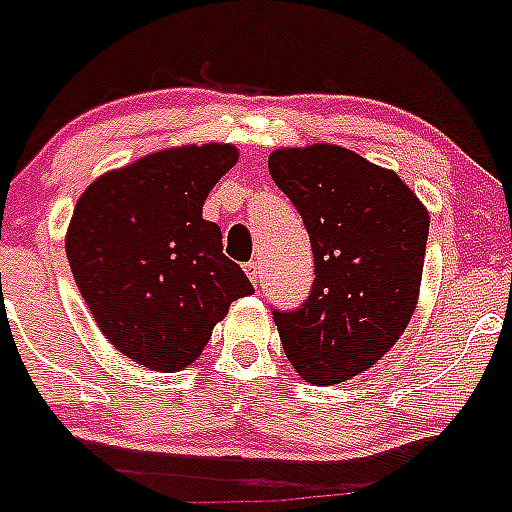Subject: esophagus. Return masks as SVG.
<instances>
[{"mask_svg": "<svg viewBox=\"0 0 512 512\" xmlns=\"http://www.w3.org/2000/svg\"><path fill=\"white\" fill-rule=\"evenodd\" d=\"M246 274H248V279H251L253 284H259L261 282V266H259V261H248V264H246Z\"/></svg>", "mask_w": 512, "mask_h": 512, "instance_id": "esophagus-1", "label": "esophagus"}]
</instances>
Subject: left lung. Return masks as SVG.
<instances>
[{"instance_id": "obj_1", "label": "left lung", "mask_w": 512, "mask_h": 512, "mask_svg": "<svg viewBox=\"0 0 512 512\" xmlns=\"http://www.w3.org/2000/svg\"><path fill=\"white\" fill-rule=\"evenodd\" d=\"M269 174L302 215L315 261L307 300L271 315L300 377L338 384L408 328L431 220L395 171L341 146L274 151Z\"/></svg>"}]
</instances>
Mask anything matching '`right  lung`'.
<instances>
[{
  "label": "right lung",
  "mask_w": 512,
  "mask_h": 512,
  "mask_svg": "<svg viewBox=\"0 0 512 512\" xmlns=\"http://www.w3.org/2000/svg\"><path fill=\"white\" fill-rule=\"evenodd\" d=\"M235 158L223 143L151 153L99 176L74 207L66 256L76 287L112 346L153 372L192 364L230 302L253 295L202 217Z\"/></svg>",
  "instance_id": "obj_1"
}]
</instances>
